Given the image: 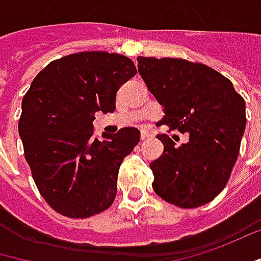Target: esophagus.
I'll return each mask as SVG.
<instances>
[{
	"label": "esophagus",
	"mask_w": 261,
	"mask_h": 261,
	"mask_svg": "<svg viewBox=\"0 0 261 261\" xmlns=\"http://www.w3.org/2000/svg\"><path fill=\"white\" fill-rule=\"evenodd\" d=\"M140 137H142V140H146V139L152 137V133H149L147 130H142L140 131Z\"/></svg>",
	"instance_id": "1"
}]
</instances>
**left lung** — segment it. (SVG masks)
<instances>
[{
	"label": "left lung",
	"instance_id": "obj_1",
	"mask_svg": "<svg viewBox=\"0 0 261 261\" xmlns=\"http://www.w3.org/2000/svg\"><path fill=\"white\" fill-rule=\"evenodd\" d=\"M149 91L164 106L162 125L189 134L176 143L161 134L162 155L150 162L153 191L180 208H198L224 189L239 155L245 100L217 70L185 59L137 57Z\"/></svg>",
	"mask_w": 261,
	"mask_h": 261
}]
</instances>
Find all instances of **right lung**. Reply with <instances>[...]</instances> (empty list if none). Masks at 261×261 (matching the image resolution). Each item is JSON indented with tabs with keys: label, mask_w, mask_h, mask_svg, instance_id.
<instances>
[{
	"label": "right lung",
	"mask_w": 261,
	"mask_h": 261,
	"mask_svg": "<svg viewBox=\"0 0 261 261\" xmlns=\"http://www.w3.org/2000/svg\"><path fill=\"white\" fill-rule=\"evenodd\" d=\"M137 73L127 56L81 51L50 62L22 100L19 134L45 202L69 219L108 210L119 167L140 140L134 127L93 139L94 114L115 111L116 91Z\"/></svg>",
	"instance_id": "add662e5"
}]
</instances>
